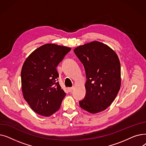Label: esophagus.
I'll return each mask as SVG.
<instances>
[{
	"instance_id": "1",
	"label": "esophagus",
	"mask_w": 146,
	"mask_h": 146,
	"mask_svg": "<svg viewBox=\"0 0 146 146\" xmlns=\"http://www.w3.org/2000/svg\"><path fill=\"white\" fill-rule=\"evenodd\" d=\"M73 90V88H68V90L69 92H72V90Z\"/></svg>"
}]
</instances>
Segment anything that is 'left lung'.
Wrapping results in <instances>:
<instances>
[{"label":"left lung","instance_id":"obj_1","mask_svg":"<svg viewBox=\"0 0 146 146\" xmlns=\"http://www.w3.org/2000/svg\"><path fill=\"white\" fill-rule=\"evenodd\" d=\"M85 69L86 95L81 108L96 113L105 110L115 99L121 87V65L118 56L109 46L99 41L74 50Z\"/></svg>","mask_w":146,"mask_h":146}]
</instances>
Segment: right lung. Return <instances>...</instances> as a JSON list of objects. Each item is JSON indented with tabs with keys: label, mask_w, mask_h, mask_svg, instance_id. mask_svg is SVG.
I'll list each match as a JSON object with an SVG mask.
<instances>
[{
	"label": "right lung",
	"mask_w": 146,
	"mask_h": 146,
	"mask_svg": "<svg viewBox=\"0 0 146 146\" xmlns=\"http://www.w3.org/2000/svg\"><path fill=\"white\" fill-rule=\"evenodd\" d=\"M70 50L65 46L46 44L34 51L23 64V96L36 113L50 117L60 109L66 93L59 85L56 67Z\"/></svg>",
	"instance_id": "1"
}]
</instances>
